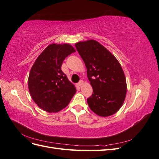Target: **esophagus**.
Wrapping results in <instances>:
<instances>
[{"mask_svg":"<svg viewBox=\"0 0 159 159\" xmlns=\"http://www.w3.org/2000/svg\"><path fill=\"white\" fill-rule=\"evenodd\" d=\"M84 84V81H83V80H80L79 82H78V85H79V86H81Z\"/></svg>","mask_w":159,"mask_h":159,"instance_id":"obj_1","label":"esophagus"}]
</instances>
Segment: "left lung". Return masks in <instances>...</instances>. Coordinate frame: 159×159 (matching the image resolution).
I'll list each match as a JSON object with an SVG mask.
<instances>
[{
    "mask_svg": "<svg viewBox=\"0 0 159 159\" xmlns=\"http://www.w3.org/2000/svg\"><path fill=\"white\" fill-rule=\"evenodd\" d=\"M75 46L93 88L92 95L87 99L90 109L102 117L115 113L122 106L127 93L125 77L119 62L94 40L80 42Z\"/></svg>",
    "mask_w": 159,
    "mask_h": 159,
    "instance_id": "obj_1",
    "label": "left lung"
}]
</instances>
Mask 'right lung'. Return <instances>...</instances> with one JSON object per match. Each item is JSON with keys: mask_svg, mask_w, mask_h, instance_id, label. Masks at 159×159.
<instances>
[{"mask_svg": "<svg viewBox=\"0 0 159 159\" xmlns=\"http://www.w3.org/2000/svg\"><path fill=\"white\" fill-rule=\"evenodd\" d=\"M75 52L68 44H50L32 67L28 81L30 93L38 106L47 112H57L66 107L76 92L61 69L66 57Z\"/></svg>", "mask_w": 159, "mask_h": 159, "instance_id": "1", "label": "right lung"}]
</instances>
